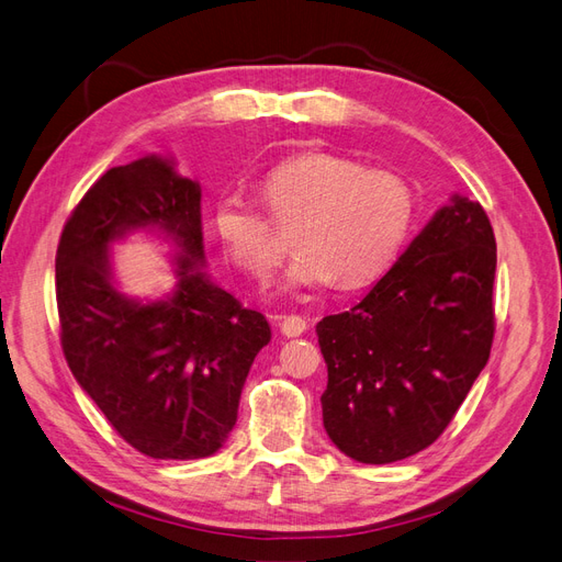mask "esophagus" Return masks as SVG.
<instances>
[{
	"label": "esophagus",
	"mask_w": 562,
	"mask_h": 562,
	"mask_svg": "<svg viewBox=\"0 0 562 562\" xmlns=\"http://www.w3.org/2000/svg\"><path fill=\"white\" fill-rule=\"evenodd\" d=\"M279 318V328L285 337H300L304 330H307V321L302 316L295 314H288V316H277Z\"/></svg>",
	"instance_id": "esophagus-1"
}]
</instances>
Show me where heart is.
<instances>
[{"mask_svg":"<svg viewBox=\"0 0 562 562\" xmlns=\"http://www.w3.org/2000/svg\"><path fill=\"white\" fill-rule=\"evenodd\" d=\"M258 194L271 221L241 196H223L213 227L234 269L255 281H265L285 252L274 225L295 227L297 255L281 281L288 291L375 283L396 262L415 217V192L403 176L330 151L269 168Z\"/></svg>","mask_w":562,"mask_h":562,"instance_id":"heart-1","label":"heart"}]
</instances>
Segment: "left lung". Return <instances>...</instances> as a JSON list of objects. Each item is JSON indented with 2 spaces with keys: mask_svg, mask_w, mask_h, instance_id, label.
Here are the masks:
<instances>
[{
  "mask_svg": "<svg viewBox=\"0 0 562 562\" xmlns=\"http://www.w3.org/2000/svg\"><path fill=\"white\" fill-rule=\"evenodd\" d=\"M495 269L487 213L452 196L359 304L318 321L323 427L347 457L391 464L446 431L490 359Z\"/></svg>",
  "mask_w": 562,
  "mask_h": 562,
  "instance_id": "8db88e82",
  "label": "left lung"
}]
</instances>
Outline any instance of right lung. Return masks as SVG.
<instances>
[{"mask_svg":"<svg viewBox=\"0 0 562 562\" xmlns=\"http://www.w3.org/2000/svg\"><path fill=\"white\" fill-rule=\"evenodd\" d=\"M159 226L179 244V285L159 303L115 291L106 248L131 228ZM201 187L171 161L114 166L81 196L56 250L65 361L128 446L155 459H199L223 448L241 389L271 339L201 267Z\"/></svg>","mask_w":562,"mask_h":562,"instance_id":"add662e5","label":"right lung"}]
</instances>
